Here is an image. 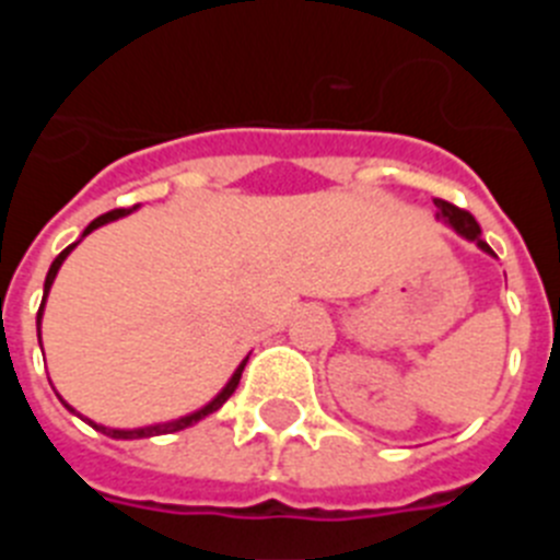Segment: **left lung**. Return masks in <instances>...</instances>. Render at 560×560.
Returning a JSON list of instances; mask_svg holds the SVG:
<instances>
[{"mask_svg": "<svg viewBox=\"0 0 560 560\" xmlns=\"http://www.w3.org/2000/svg\"><path fill=\"white\" fill-rule=\"evenodd\" d=\"M434 207H438V219L446 221L448 226H454V230L459 232L463 237H468V241H474V244L479 246L482 252H488V255H493V249L482 241V230H479L477 219H474L471 212L468 210H459V207L448 205V201L443 199H434Z\"/></svg>", "mask_w": 560, "mask_h": 560, "instance_id": "1", "label": "left lung"}]
</instances>
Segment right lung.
<instances>
[{"mask_svg":"<svg viewBox=\"0 0 560 560\" xmlns=\"http://www.w3.org/2000/svg\"><path fill=\"white\" fill-rule=\"evenodd\" d=\"M137 210V205L133 207H122V210H112V212H106V215H101V219H95L92 221V224L86 226V230H83V235L81 237H86L89 232L92 230H97V226H103V224H108V221H117V219H122V215H128V212H133ZM78 246V241L72 246H67V249L61 252V255L56 257V260H52V266H49V271H47V280H44V300H42V308H38V316H36V323H38V345H42V314H44V303H47V294H49V285H52V280H56V275H58V269H61V264L63 260H67V255L72 249H75ZM246 359H249V355H246ZM246 359L241 361V364H237V370L235 373H232V378L226 381V387L221 389L219 395H215V398L210 400V404H207V407H201V409H196V412H190V415H185V418H179V420H167V423H153V427H142V429H108V427H101V423H95V420H86L89 427H95L97 432H103V434H108V438H114V440H137V438H156V434H173V432H182V429H187V427H192V423H199L201 418H207V415H212L215 412V409H221L226 404V398H230L232 393H235L237 389V381H241V373H244V368H246ZM61 404L63 407L69 409V412H75V409L69 407L67 400L61 398Z\"/></svg>","mask_w":560,"mask_h":560,"instance_id":"obj_1","label":"right lung"}]
</instances>
